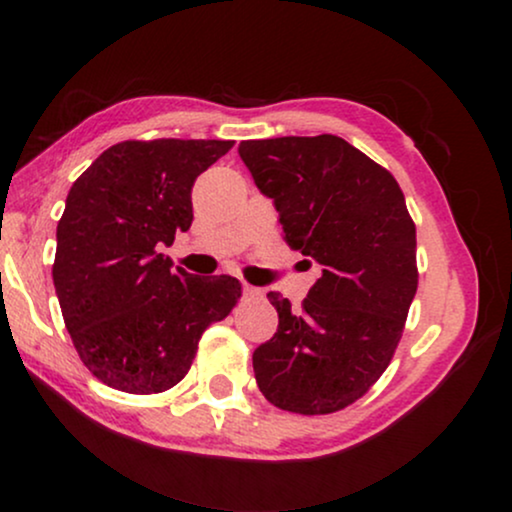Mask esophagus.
Returning a JSON list of instances; mask_svg holds the SVG:
<instances>
[{
	"label": "esophagus",
	"mask_w": 512,
	"mask_h": 512,
	"mask_svg": "<svg viewBox=\"0 0 512 512\" xmlns=\"http://www.w3.org/2000/svg\"><path fill=\"white\" fill-rule=\"evenodd\" d=\"M242 293H244V296H247V298H258V296H261V289H256V286L244 284V286H242Z\"/></svg>",
	"instance_id": "obj_1"
}]
</instances>
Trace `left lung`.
Returning a JSON list of instances; mask_svg holds the SVG:
<instances>
[{"mask_svg":"<svg viewBox=\"0 0 512 512\" xmlns=\"http://www.w3.org/2000/svg\"><path fill=\"white\" fill-rule=\"evenodd\" d=\"M237 151L275 202L289 247L321 268L300 312L268 293L279 326L254 352L258 389L298 415L338 412L387 370L417 293V235L403 191L335 135L249 139Z\"/></svg>","mask_w":512,"mask_h":512,"instance_id":"left-lung-1","label":"left lung"}]
</instances>
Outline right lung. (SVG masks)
I'll return each mask as SVG.
<instances>
[{
	"instance_id": "add662e5",
	"label": "right lung",
	"mask_w": 512,
	"mask_h": 512,
	"mask_svg": "<svg viewBox=\"0 0 512 512\" xmlns=\"http://www.w3.org/2000/svg\"><path fill=\"white\" fill-rule=\"evenodd\" d=\"M230 149L223 139H132L104 151L69 188L53 284L83 366L107 387H174L205 328L240 298L235 277L188 275L160 254L191 228L198 174Z\"/></svg>"
}]
</instances>
